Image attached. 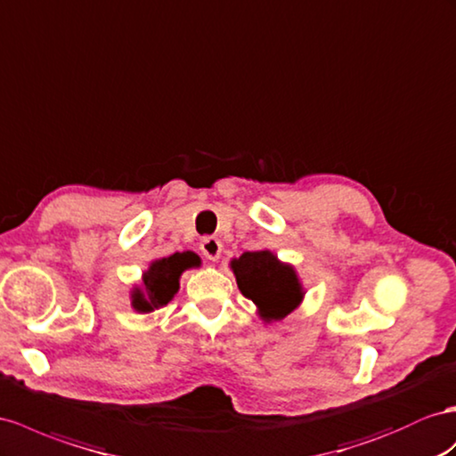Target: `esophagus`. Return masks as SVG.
I'll use <instances>...</instances> for the list:
<instances>
[{"instance_id": "esophagus-1", "label": "esophagus", "mask_w": 456, "mask_h": 456, "mask_svg": "<svg viewBox=\"0 0 456 456\" xmlns=\"http://www.w3.org/2000/svg\"><path fill=\"white\" fill-rule=\"evenodd\" d=\"M200 250L208 260L217 262L219 256H221V250H224V244H221V240L216 239V237H206L200 242Z\"/></svg>"}]
</instances>
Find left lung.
I'll return each mask as SVG.
<instances>
[{
  "mask_svg": "<svg viewBox=\"0 0 456 456\" xmlns=\"http://www.w3.org/2000/svg\"><path fill=\"white\" fill-rule=\"evenodd\" d=\"M240 293L252 300L264 323L281 322L305 300L295 265L281 262L272 250L244 252L229 262Z\"/></svg>",
  "mask_w": 456,
  "mask_h": 456,
  "instance_id": "8db88e82",
  "label": "left lung"
}]
</instances>
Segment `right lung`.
<instances>
[{
	"mask_svg": "<svg viewBox=\"0 0 456 456\" xmlns=\"http://www.w3.org/2000/svg\"><path fill=\"white\" fill-rule=\"evenodd\" d=\"M202 265L200 256L192 250L175 252L166 258L151 260L142 272L140 283L131 289V306L138 314H150L163 308L179 293L181 275L186 270Z\"/></svg>",
	"mask_w": 456,
	"mask_h": 456,
	"instance_id": "obj_1",
	"label": "right lung"
}]
</instances>
